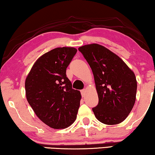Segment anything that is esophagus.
<instances>
[{
    "mask_svg": "<svg viewBox=\"0 0 155 155\" xmlns=\"http://www.w3.org/2000/svg\"><path fill=\"white\" fill-rule=\"evenodd\" d=\"M85 91H86V90H85V89H82V90L80 91V92H81V94H82V96H84Z\"/></svg>",
    "mask_w": 155,
    "mask_h": 155,
    "instance_id": "1",
    "label": "esophagus"
}]
</instances>
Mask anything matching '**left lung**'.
<instances>
[{"label": "left lung", "instance_id": "1", "mask_svg": "<svg viewBox=\"0 0 155 155\" xmlns=\"http://www.w3.org/2000/svg\"><path fill=\"white\" fill-rule=\"evenodd\" d=\"M78 50L94 74L98 96V104L92 108L94 115L104 124H120L135 104V74L117 55L100 45H86Z\"/></svg>", "mask_w": 155, "mask_h": 155}]
</instances>
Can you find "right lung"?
<instances>
[{
  "label": "right lung",
  "mask_w": 155,
  "mask_h": 155,
  "mask_svg": "<svg viewBox=\"0 0 155 155\" xmlns=\"http://www.w3.org/2000/svg\"><path fill=\"white\" fill-rule=\"evenodd\" d=\"M77 50L57 48L41 56L25 82L26 96L35 115L56 129H65L75 122L81 94L72 88L66 68Z\"/></svg>",
  "instance_id": "add662e5"
}]
</instances>
